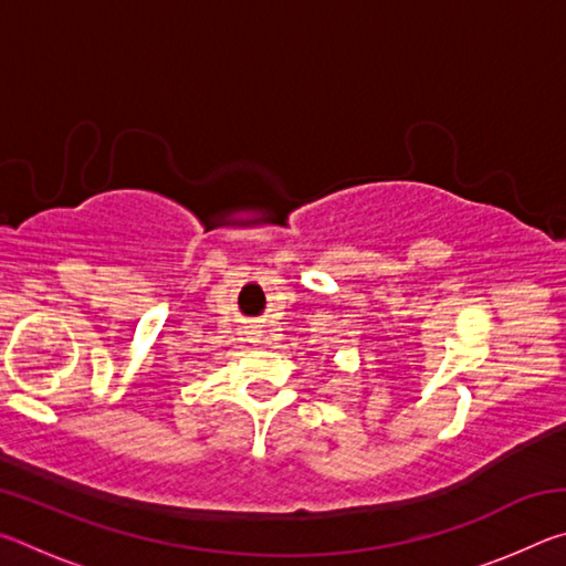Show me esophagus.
I'll return each mask as SVG.
<instances>
[{"label": "esophagus", "instance_id": "obj_1", "mask_svg": "<svg viewBox=\"0 0 566 566\" xmlns=\"http://www.w3.org/2000/svg\"><path fill=\"white\" fill-rule=\"evenodd\" d=\"M249 342H262V332L249 329Z\"/></svg>", "mask_w": 566, "mask_h": 566}]
</instances>
